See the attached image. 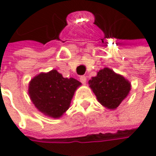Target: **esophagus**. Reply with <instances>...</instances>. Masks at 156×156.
Here are the masks:
<instances>
[{
  "mask_svg": "<svg viewBox=\"0 0 156 156\" xmlns=\"http://www.w3.org/2000/svg\"><path fill=\"white\" fill-rule=\"evenodd\" d=\"M80 82H81V83L85 84L86 82H87V77H86V76H80Z\"/></svg>",
  "mask_w": 156,
  "mask_h": 156,
  "instance_id": "1",
  "label": "esophagus"
}]
</instances>
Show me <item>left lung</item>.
<instances>
[{"label": "left lung", "instance_id": "obj_1", "mask_svg": "<svg viewBox=\"0 0 156 156\" xmlns=\"http://www.w3.org/2000/svg\"><path fill=\"white\" fill-rule=\"evenodd\" d=\"M88 84L98 101L108 109L117 108L130 90L129 81L108 68L99 71L97 76L89 80Z\"/></svg>", "mask_w": 156, "mask_h": 156}]
</instances>
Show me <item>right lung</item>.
I'll return each mask as SVG.
<instances>
[{"label": "right lung", "instance_id": "obj_1", "mask_svg": "<svg viewBox=\"0 0 156 156\" xmlns=\"http://www.w3.org/2000/svg\"><path fill=\"white\" fill-rule=\"evenodd\" d=\"M80 81L63 78L56 69L34 77L29 85V95L37 109L52 118H59L69 109Z\"/></svg>", "mask_w": 156, "mask_h": 156}]
</instances>
